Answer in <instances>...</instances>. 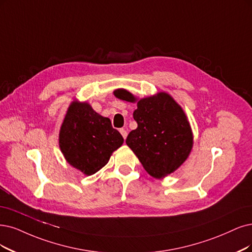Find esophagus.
Wrapping results in <instances>:
<instances>
[{
    "mask_svg": "<svg viewBox=\"0 0 252 252\" xmlns=\"http://www.w3.org/2000/svg\"><path fill=\"white\" fill-rule=\"evenodd\" d=\"M119 132H120V134L123 135V137H124V139H126V136H127V132H126V128H120L119 129Z\"/></svg>",
    "mask_w": 252,
    "mask_h": 252,
    "instance_id": "esophagus-1",
    "label": "esophagus"
}]
</instances>
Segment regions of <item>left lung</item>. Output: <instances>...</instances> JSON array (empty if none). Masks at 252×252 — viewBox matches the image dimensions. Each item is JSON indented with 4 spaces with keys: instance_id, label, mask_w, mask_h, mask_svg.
<instances>
[{
    "instance_id": "8db88e82",
    "label": "left lung",
    "mask_w": 252,
    "mask_h": 252,
    "mask_svg": "<svg viewBox=\"0 0 252 252\" xmlns=\"http://www.w3.org/2000/svg\"><path fill=\"white\" fill-rule=\"evenodd\" d=\"M116 97L135 101L125 89L114 91ZM134 119L137 128L127 135L126 144L138 157L144 169L156 179L176 170L187 159L193 136L183 109L165 92L137 102Z\"/></svg>"
}]
</instances>
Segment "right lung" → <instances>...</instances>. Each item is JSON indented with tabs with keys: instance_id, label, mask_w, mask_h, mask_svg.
<instances>
[{
	"instance_id": "1",
	"label": "right lung",
	"mask_w": 252,
	"mask_h": 252,
	"mask_svg": "<svg viewBox=\"0 0 252 252\" xmlns=\"http://www.w3.org/2000/svg\"><path fill=\"white\" fill-rule=\"evenodd\" d=\"M124 138L87 102L72 101L59 134V145L66 161L84 174L91 175L104 167Z\"/></svg>"
}]
</instances>
